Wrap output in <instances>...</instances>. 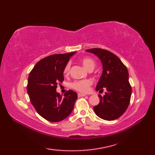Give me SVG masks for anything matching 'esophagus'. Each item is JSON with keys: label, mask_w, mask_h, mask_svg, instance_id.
Returning <instances> with one entry per match:
<instances>
[{"label": "esophagus", "mask_w": 155, "mask_h": 155, "mask_svg": "<svg viewBox=\"0 0 155 155\" xmlns=\"http://www.w3.org/2000/svg\"><path fill=\"white\" fill-rule=\"evenodd\" d=\"M85 96H86V94H84L78 93V97H85Z\"/></svg>", "instance_id": "esophagus-1"}]
</instances>
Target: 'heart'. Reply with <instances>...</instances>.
<instances>
[{"mask_svg":"<svg viewBox=\"0 0 155 155\" xmlns=\"http://www.w3.org/2000/svg\"><path fill=\"white\" fill-rule=\"evenodd\" d=\"M81 63L88 71H92L95 67V61L94 59L89 57H84L81 59ZM71 63L67 62L64 66L63 69V73L64 75H68L70 72ZM93 84V82L89 78L75 81L71 83L70 86L75 91L81 92V93H87L90 90V87Z\"/></svg>","mask_w":155,"mask_h":155,"instance_id":"heart-1","label":"heart"}]
</instances>
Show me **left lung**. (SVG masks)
Instances as JSON below:
<instances>
[{"mask_svg": "<svg viewBox=\"0 0 155 155\" xmlns=\"http://www.w3.org/2000/svg\"><path fill=\"white\" fill-rule=\"evenodd\" d=\"M86 51L97 55L103 63V73L96 91H107L103 97L99 95V103L93 108L94 113L104 120L117 119L127 109L132 93L126 66L117 56L105 49L94 48Z\"/></svg>", "mask_w": 155, "mask_h": 155, "instance_id": "left-lung-1", "label": "left lung"}]
</instances>
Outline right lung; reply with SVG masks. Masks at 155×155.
<instances>
[{
	"instance_id": "1",
	"label": "right lung",
	"mask_w": 155,
	"mask_h": 155,
	"mask_svg": "<svg viewBox=\"0 0 155 155\" xmlns=\"http://www.w3.org/2000/svg\"><path fill=\"white\" fill-rule=\"evenodd\" d=\"M75 52L45 57L35 64L28 78L27 93L37 113L52 123L67 118L74 108L77 94L72 90L62 95L57 84L64 81L63 69Z\"/></svg>"
}]
</instances>
